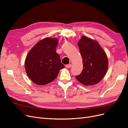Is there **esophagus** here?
<instances>
[{
	"mask_svg": "<svg viewBox=\"0 0 128 128\" xmlns=\"http://www.w3.org/2000/svg\"><path fill=\"white\" fill-rule=\"evenodd\" d=\"M71 67H72V64H68L66 65V67H67L68 68H70Z\"/></svg>",
	"mask_w": 128,
	"mask_h": 128,
	"instance_id": "obj_1",
	"label": "esophagus"
}]
</instances>
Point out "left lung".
<instances>
[{
  "label": "left lung",
  "instance_id": "obj_1",
  "mask_svg": "<svg viewBox=\"0 0 128 128\" xmlns=\"http://www.w3.org/2000/svg\"><path fill=\"white\" fill-rule=\"evenodd\" d=\"M83 59V70L76 78L84 86L97 84L106 75L108 59L98 42L83 36L78 43Z\"/></svg>",
  "mask_w": 128,
  "mask_h": 128
}]
</instances>
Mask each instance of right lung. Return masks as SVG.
Returning a JSON list of instances; mask_svg holds the SVG:
<instances>
[{
    "label": "right lung",
    "mask_w": 128,
    "mask_h": 128,
    "mask_svg": "<svg viewBox=\"0 0 128 128\" xmlns=\"http://www.w3.org/2000/svg\"><path fill=\"white\" fill-rule=\"evenodd\" d=\"M58 40L45 38L30 50L25 60V68L30 79L36 84L43 86L55 80L64 66L56 52Z\"/></svg>",
    "instance_id": "right-lung-1"
}]
</instances>
